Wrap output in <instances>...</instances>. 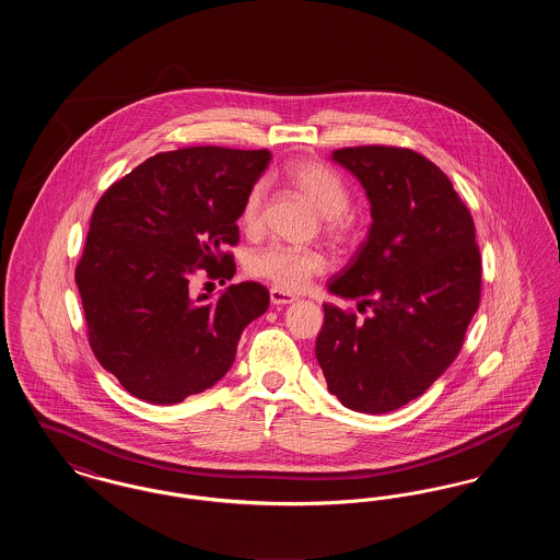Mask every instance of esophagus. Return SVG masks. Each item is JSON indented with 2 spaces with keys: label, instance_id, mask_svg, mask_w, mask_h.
Returning a JSON list of instances; mask_svg holds the SVG:
<instances>
[{
  "label": "esophagus",
  "instance_id": "obj_1",
  "mask_svg": "<svg viewBox=\"0 0 560 560\" xmlns=\"http://www.w3.org/2000/svg\"><path fill=\"white\" fill-rule=\"evenodd\" d=\"M270 302L275 304V306H285V304H292L295 302V295L288 292H281V290H270Z\"/></svg>",
  "mask_w": 560,
  "mask_h": 560
}]
</instances>
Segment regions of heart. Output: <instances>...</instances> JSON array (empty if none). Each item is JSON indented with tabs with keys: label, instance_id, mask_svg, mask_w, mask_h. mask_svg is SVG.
I'll return each instance as SVG.
<instances>
[{
	"label": "heart",
	"instance_id": "obj_1",
	"mask_svg": "<svg viewBox=\"0 0 560 560\" xmlns=\"http://www.w3.org/2000/svg\"><path fill=\"white\" fill-rule=\"evenodd\" d=\"M285 180L298 190L323 218L327 235L342 240L348 233V188L336 172L319 161L298 160L285 167ZM265 185H254L243 199L240 224L243 231L256 233L262 226ZM249 272L267 279L281 292H300L325 268V260L315 249H295L288 245H270L249 258Z\"/></svg>",
	"mask_w": 560,
	"mask_h": 560
}]
</instances>
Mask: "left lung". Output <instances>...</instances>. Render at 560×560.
Listing matches in <instances>:
<instances>
[{"label":"left lung","instance_id":"left-lung-1","mask_svg":"<svg viewBox=\"0 0 560 560\" xmlns=\"http://www.w3.org/2000/svg\"><path fill=\"white\" fill-rule=\"evenodd\" d=\"M365 188L368 240L327 290L372 313L323 304L317 361L327 390L361 413H388L427 393L464 345L479 308L475 222L452 180L399 147L331 153Z\"/></svg>","mask_w":560,"mask_h":560}]
</instances>
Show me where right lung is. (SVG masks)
<instances>
[{
  "mask_svg": "<svg viewBox=\"0 0 560 560\" xmlns=\"http://www.w3.org/2000/svg\"><path fill=\"white\" fill-rule=\"evenodd\" d=\"M270 153L190 147L140 163L96 203L75 281L98 363L136 399L174 405L231 370L243 329L268 308L256 281L192 298L197 270L233 279L224 249Z\"/></svg>",
  "mask_w": 560,
  "mask_h": 560,
  "instance_id": "obj_1",
  "label": "right lung"
}]
</instances>
